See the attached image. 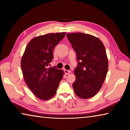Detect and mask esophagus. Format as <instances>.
I'll list each match as a JSON object with an SVG mask.
<instances>
[{"label":"esophagus","instance_id":"esophagus-1","mask_svg":"<svg viewBox=\"0 0 130 130\" xmlns=\"http://www.w3.org/2000/svg\"><path fill=\"white\" fill-rule=\"evenodd\" d=\"M64 72H65V73L66 74H69V73H71V71H70V70H67V69H65L64 70Z\"/></svg>","mask_w":130,"mask_h":130}]
</instances>
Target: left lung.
<instances>
[{
	"instance_id": "1",
	"label": "left lung",
	"mask_w": 130,
	"mask_h": 130,
	"mask_svg": "<svg viewBox=\"0 0 130 130\" xmlns=\"http://www.w3.org/2000/svg\"><path fill=\"white\" fill-rule=\"evenodd\" d=\"M67 36L78 61L74 70V93L84 99L91 98L102 88L108 69L104 44L97 37L82 32L68 33Z\"/></svg>"
}]
</instances>
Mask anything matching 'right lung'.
I'll list each match as a JSON object with an SVG mask.
<instances>
[{
  "mask_svg": "<svg viewBox=\"0 0 130 130\" xmlns=\"http://www.w3.org/2000/svg\"><path fill=\"white\" fill-rule=\"evenodd\" d=\"M65 32L49 33L34 37L26 46L21 58L23 78L34 95L42 100L52 98L63 78L64 72L48 68L53 59L55 46L62 40Z\"/></svg>",
  "mask_w": 130,
  "mask_h": 130,
  "instance_id": "add662e5",
  "label": "right lung"
}]
</instances>
